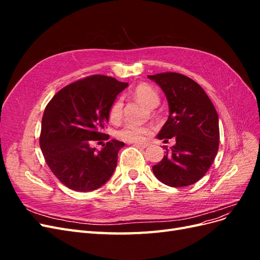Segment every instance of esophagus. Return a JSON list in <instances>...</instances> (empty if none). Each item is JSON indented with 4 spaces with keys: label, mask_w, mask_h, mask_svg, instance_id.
Segmentation results:
<instances>
[{
    "label": "esophagus",
    "mask_w": 260,
    "mask_h": 260,
    "mask_svg": "<svg viewBox=\"0 0 260 260\" xmlns=\"http://www.w3.org/2000/svg\"><path fill=\"white\" fill-rule=\"evenodd\" d=\"M136 147H140V148H146L148 146V143H135L133 144Z\"/></svg>",
    "instance_id": "esophagus-1"
}]
</instances>
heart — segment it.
I'll use <instances>...</instances> for the list:
<instances>
[{"instance_id":"heart-1","label":"heart","mask_w":260,"mask_h":260,"mask_svg":"<svg viewBox=\"0 0 260 260\" xmlns=\"http://www.w3.org/2000/svg\"><path fill=\"white\" fill-rule=\"evenodd\" d=\"M133 96L140 100L141 102L149 107L153 108L159 103V95L157 91L146 83H141L136 86V89L132 92ZM122 101L120 99L116 100L113 105L109 108L108 117L109 120L113 123H118L121 120L122 117ZM151 133V128L147 125H136V124H125L121 129L116 131V137L124 142L129 143H140L148 137Z\"/></svg>"}]
</instances>
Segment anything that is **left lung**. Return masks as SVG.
<instances>
[{"label": "left lung", "instance_id": "obj_1", "mask_svg": "<svg viewBox=\"0 0 260 260\" xmlns=\"http://www.w3.org/2000/svg\"><path fill=\"white\" fill-rule=\"evenodd\" d=\"M158 84L169 105V117L159 140L176 139L164 158L153 166L155 177L172 187L191 185L205 176L219 147L218 114L205 91L177 73L147 76Z\"/></svg>", "mask_w": 260, "mask_h": 260}]
</instances>
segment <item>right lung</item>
Instances as JSON below:
<instances>
[{"label": "right lung", "instance_id": "1", "mask_svg": "<svg viewBox=\"0 0 260 260\" xmlns=\"http://www.w3.org/2000/svg\"><path fill=\"white\" fill-rule=\"evenodd\" d=\"M128 86L113 77L93 75L59 90L44 109L40 147L54 176L78 192L96 190L112 177L123 142L112 140L100 152L92 141H106L103 132L109 108Z\"/></svg>", "mask_w": 260, "mask_h": 260}]
</instances>
